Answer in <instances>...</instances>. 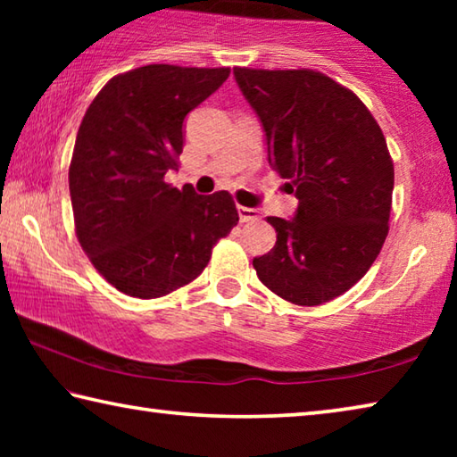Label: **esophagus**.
Instances as JSON below:
<instances>
[{
	"instance_id": "obj_1",
	"label": "esophagus",
	"mask_w": 457,
	"mask_h": 457,
	"mask_svg": "<svg viewBox=\"0 0 457 457\" xmlns=\"http://www.w3.org/2000/svg\"><path fill=\"white\" fill-rule=\"evenodd\" d=\"M237 215H239V221L260 220V213L256 210H252V207H244V205H237Z\"/></svg>"
}]
</instances>
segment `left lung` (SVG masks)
<instances>
[{
  "instance_id": "1",
  "label": "left lung",
  "mask_w": 457,
  "mask_h": 457,
  "mask_svg": "<svg viewBox=\"0 0 457 457\" xmlns=\"http://www.w3.org/2000/svg\"><path fill=\"white\" fill-rule=\"evenodd\" d=\"M234 76L264 127L268 163L298 199L292 220L268 218L276 245L253 268L292 304L328 303L367 274L389 234L395 171L383 130L353 90L320 72Z\"/></svg>"
}]
</instances>
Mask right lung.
Returning <instances> with one entry per match:
<instances>
[{
	"instance_id": "obj_1",
	"label": "right lung",
	"mask_w": 457,
	"mask_h": 457,
	"mask_svg": "<svg viewBox=\"0 0 457 457\" xmlns=\"http://www.w3.org/2000/svg\"><path fill=\"white\" fill-rule=\"evenodd\" d=\"M229 68L149 64L114 76L92 100L72 153L76 236L108 284L159 298L204 272L237 226L228 191L197 195L165 183L183 153V120L228 80Z\"/></svg>"
}]
</instances>
